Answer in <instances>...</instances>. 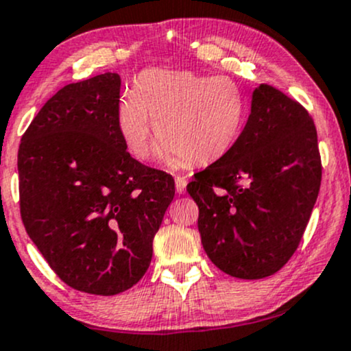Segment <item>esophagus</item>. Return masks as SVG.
<instances>
[{"label":"esophagus","mask_w":351,"mask_h":351,"mask_svg":"<svg viewBox=\"0 0 351 351\" xmlns=\"http://www.w3.org/2000/svg\"><path fill=\"white\" fill-rule=\"evenodd\" d=\"M186 187H187V179L182 176H177L176 177V191L177 194H184L186 192Z\"/></svg>","instance_id":"1"}]
</instances>
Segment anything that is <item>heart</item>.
<instances>
[{
  "label": "heart",
  "mask_w": 351,
  "mask_h": 351,
  "mask_svg": "<svg viewBox=\"0 0 351 351\" xmlns=\"http://www.w3.org/2000/svg\"><path fill=\"white\" fill-rule=\"evenodd\" d=\"M245 121L247 104L237 82L191 71H143L134 94H124L116 109L128 151L139 160L149 159L156 124L157 154L171 165L186 159L195 165L217 162L237 144Z\"/></svg>",
  "instance_id": "b5f03b06"
}]
</instances>
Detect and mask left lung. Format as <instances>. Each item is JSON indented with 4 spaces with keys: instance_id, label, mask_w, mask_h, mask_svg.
Instances as JSON below:
<instances>
[{
    "instance_id": "8db88e82",
    "label": "left lung",
    "mask_w": 351,
    "mask_h": 351,
    "mask_svg": "<svg viewBox=\"0 0 351 351\" xmlns=\"http://www.w3.org/2000/svg\"><path fill=\"white\" fill-rule=\"evenodd\" d=\"M320 182L310 114L282 90L255 88L237 144L187 186L199 206L197 227L207 257L232 277L274 275L297 250Z\"/></svg>"
}]
</instances>
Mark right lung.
<instances>
[{"label":"right lung","mask_w":351,"mask_h":351,"mask_svg":"<svg viewBox=\"0 0 351 351\" xmlns=\"http://www.w3.org/2000/svg\"><path fill=\"white\" fill-rule=\"evenodd\" d=\"M119 93L116 73L64 86L18 151L27 235L62 282L93 295L121 293L144 277L176 194L171 174L128 152L116 124Z\"/></svg>","instance_id":"add662e5"}]
</instances>
